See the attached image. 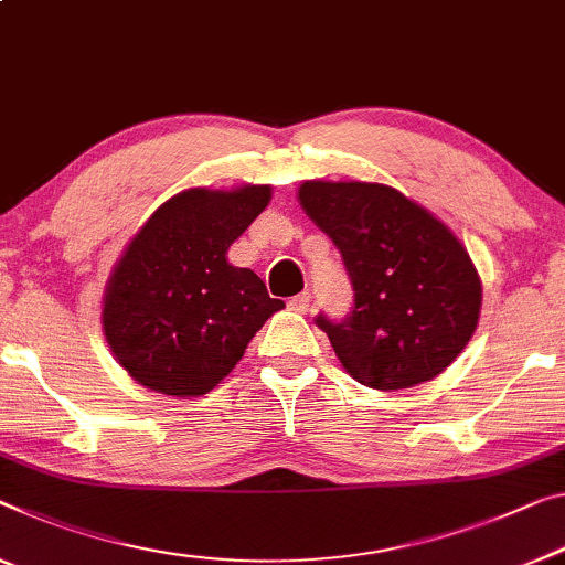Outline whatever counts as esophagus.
Returning a JSON list of instances; mask_svg holds the SVG:
<instances>
[{
    "mask_svg": "<svg viewBox=\"0 0 565 565\" xmlns=\"http://www.w3.org/2000/svg\"><path fill=\"white\" fill-rule=\"evenodd\" d=\"M288 308L295 312H308L310 310V292H300L288 302Z\"/></svg>",
    "mask_w": 565,
    "mask_h": 565,
    "instance_id": "34e87169",
    "label": "esophagus"
}]
</instances>
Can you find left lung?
I'll list each match as a JSON object with an SVG mask.
<instances>
[{
  "instance_id": "8db88e82",
  "label": "left lung",
  "mask_w": 565,
  "mask_h": 565,
  "mask_svg": "<svg viewBox=\"0 0 565 565\" xmlns=\"http://www.w3.org/2000/svg\"><path fill=\"white\" fill-rule=\"evenodd\" d=\"M300 206L333 239L353 285L343 320L316 318L363 386L439 376L477 328L482 285L455 232L409 196L366 181H302Z\"/></svg>"
}]
</instances>
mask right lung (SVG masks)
<instances>
[{
    "label": "right lung",
    "instance_id": "right-lung-1",
    "mask_svg": "<svg viewBox=\"0 0 565 565\" xmlns=\"http://www.w3.org/2000/svg\"><path fill=\"white\" fill-rule=\"evenodd\" d=\"M270 196L267 184L186 189L128 242L103 295V333L138 384L179 398L212 392L285 308L253 270L227 259Z\"/></svg>",
    "mask_w": 565,
    "mask_h": 565
}]
</instances>
